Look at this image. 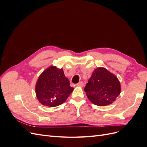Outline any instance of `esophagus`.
I'll return each instance as SVG.
<instances>
[{
    "label": "esophagus",
    "mask_w": 147,
    "mask_h": 147,
    "mask_svg": "<svg viewBox=\"0 0 147 147\" xmlns=\"http://www.w3.org/2000/svg\"><path fill=\"white\" fill-rule=\"evenodd\" d=\"M77 86H84V83H83V82H79L78 84H77Z\"/></svg>",
    "instance_id": "1"
}]
</instances>
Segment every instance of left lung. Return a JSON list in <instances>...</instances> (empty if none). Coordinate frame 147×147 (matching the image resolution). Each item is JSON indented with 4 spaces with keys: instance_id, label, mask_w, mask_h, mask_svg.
<instances>
[{
    "instance_id": "8db88e82",
    "label": "left lung",
    "mask_w": 147,
    "mask_h": 147,
    "mask_svg": "<svg viewBox=\"0 0 147 147\" xmlns=\"http://www.w3.org/2000/svg\"><path fill=\"white\" fill-rule=\"evenodd\" d=\"M88 99L98 106L112 104L121 92V84L116 75L104 67L96 69L84 87Z\"/></svg>"
}]
</instances>
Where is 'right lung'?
<instances>
[{
    "label": "right lung",
    "mask_w": 147,
    "mask_h": 147,
    "mask_svg": "<svg viewBox=\"0 0 147 147\" xmlns=\"http://www.w3.org/2000/svg\"><path fill=\"white\" fill-rule=\"evenodd\" d=\"M35 94L43 105L55 107L65 102L74 91L63 69L48 67L40 75L35 84Z\"/></svg>",
    "instance_id": "1"
}]
</instances>
